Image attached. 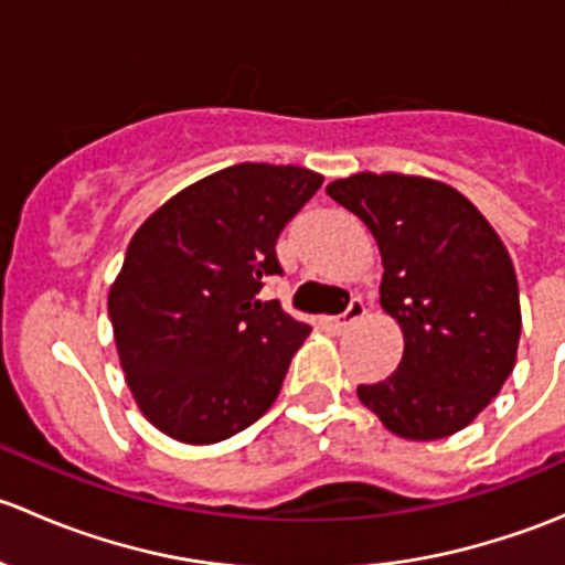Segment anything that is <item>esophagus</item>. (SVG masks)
<instances>
[{
    "instance_id": "esophagus-1",
    "label": "esophagus",
    "mask_w": 565,
    "mask_h": 565,
    "mask_svg": "<svg viewBox=\"0 0 565 565\" xmlns=\"http://www.w3.org/2000/svg\"><path fill=\"white\" fill-rule=\"evenodd\" d=\"M363 317H366V303H363L361 298H355V300H352L350 306H347V311H344V315L333 319V328H335V333H344V330L350 328V324H355L358 319H363Z\"/></svg>"
}]
</instances>
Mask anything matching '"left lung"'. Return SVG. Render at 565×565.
<instances>
[{"mask_svg":"<svg viewBox=\"0 0 565 565\" xmlns=\"http://www.w3.org/2000/svg\"><path fill=\"white\" fill-rule=\"evenodd\" d=\"M324 193L377 241L380 306L404 335L396 372L358 385V398L404 440L457 435L514 372L522 311L509 250L470 199L431 177L358 172Z\"/></svg>","mask_w":565,"mask_h":565,"instance_id":"8db88e82","label":"left lung"}]
</instances>
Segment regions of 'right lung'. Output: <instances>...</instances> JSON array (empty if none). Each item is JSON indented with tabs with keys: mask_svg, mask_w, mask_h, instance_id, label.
<instances>
[{
	"mask_svg": "<svg viewBox=\"0 0 565 565\" xmlns=\"http://www.w3.org/2000/svg\"><path fill=\"white\" fill-rule=\"evenodd\" d=\"M322 180L237 163L182 188L130 237L108 319L141 415L172 440L213 446L276 402L311 328L259 292L281 276L278 235Z\"/></svg>",
	"mask_w": 565,
	"mask_h": 565,
	"instance_id": "obj_1",
	"label": "right lung"
}]
</instances>
